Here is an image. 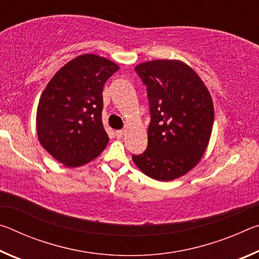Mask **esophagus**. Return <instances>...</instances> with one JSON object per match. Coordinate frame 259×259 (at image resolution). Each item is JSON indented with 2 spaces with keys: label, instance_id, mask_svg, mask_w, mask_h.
Returning <instances> with one entry per match:
<instances>
[{
  "label": "esophagus",
  "instance_id": "obj_1",
  "mask_svg": "<svg viewBox=\"0 0 259 259\" xmlns=\"http://www.w3.org/2000/svg\"><path fill=\"white\" fill-rule=\"evenodd\" d=\"M123 135H124V131L123 130H117L116 133H115V136L117 138H122L123 137Z\"/></svg>",
  "mask_w": 259,
  "mask_h": 259
}]
</instances>
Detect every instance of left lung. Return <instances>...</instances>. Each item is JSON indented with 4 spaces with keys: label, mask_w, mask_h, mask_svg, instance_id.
I'll list each match as a JSON object with an SVG mask.
<instances>
[{
    "label": "left lung",
    "mask_w": 259,
    "mask_h": 259,
    "mask_svg": "<svg viewBox=\"0 0 259 259\" xmlns=\"http://www.w3.org/2000/svg\"><path fill=\"white\" fill-rule=\"evenodd\" d=\"M135 71L147 87L151 122L146 151L133 160L146 176L174 181L204 154L213 124L211 96L194 69L181 60L146 61Z\"/></svg>",
    "instance_id": "1"
}]
</instances>
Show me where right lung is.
Segmentation results:
<instances>
[{"mask_svg": "<svg viewBox=\"0 0 259 259\" xmlns=\"http://www.w3.org/2000/svg\"><path fill=\"white\" fill-rule=\"evenodd\" d=\"M119 68L104 57L81 55L61 67L42 93L36 112L38 140L68 168L93 161L106 147L103 89Z\"/></svg>", "mask_w": 259, "mask_h": 259, "instance_id": "add662e5", "label": "right lung"}]
</instances>
